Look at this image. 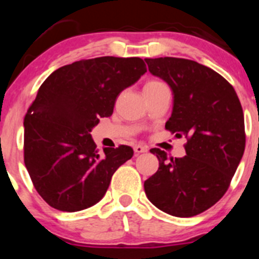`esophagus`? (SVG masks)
I'll list each match as a JSON object with an SVG mask.
<instances>
[{
	"label": "esophagus",
	"instance_id": "1",
	"mask_svg": "<svg viewBox=\"0 0 259 259\" xmlns=\"http://www.w3.org/2000/svg\"><path fill=\"white\" fill-rule=\"evenodd\" d=\"M134 151L137 154H142V153H146L148 151V146L142 145V144H138L134 146Z\"/></svg>",
	"mask_w": 259,
	"mask_h": 259
}]
</instances>
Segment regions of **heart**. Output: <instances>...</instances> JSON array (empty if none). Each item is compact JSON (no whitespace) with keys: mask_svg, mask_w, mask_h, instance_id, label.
<instances>
[{"mask_svg":"<svg viewBox=\"0 0 259 259\" xmlns=\"http://www.w3.org/2000/svg\"><path fill=\"white\" fill-rule=\"evenodd\" d=\"M163 82H160V81L158 80H150L148 81V82L144 85V89H148V88H154V86H158V85H161Z\"/></svg>","mask_w":259,"mask_h":259,"instance_id":"heart-1","label":"heart"}]
</instances>
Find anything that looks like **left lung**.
Instances as JSON below:
<instances>
[{"label": "left lung", "instance_id": "1", "mask_svg": "<svg viewBox=\"0 0 259 259\" xmlns=\"http://www.w3.org/2000/svg\"><path fill=\"white\" fill-rule=\"evenodd\" d=\"M149 71L173 91V111L165 129L187 138V155L168 158L150 149L159 168L144 183L148 199L180 218L209 209L224 195L245 146L244 116L233 86L197 61L178 57L145 59Z\"/></svg>", "mask_w": 259, "mask_h": 259}]
</instances>
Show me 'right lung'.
<instances>
[{"instance_id": "obj_1", "label": "right lung", "mask_w": 259, "mask_h": 259, "mask_svg": "<svg viewBox=\"0 0 259 259\" xmlns=\"http://www.w3.org/2000/svg\"><path fill=\"white\" fill-rule=\"evenodd\" d=\"M146 72L140 57L103 56L55 70L25 115L23 159L33 187L52 208L79 211L105 195L130 146L100 154L90 132L111 116L124 89Z\"/></svg>"}]
</instances>
